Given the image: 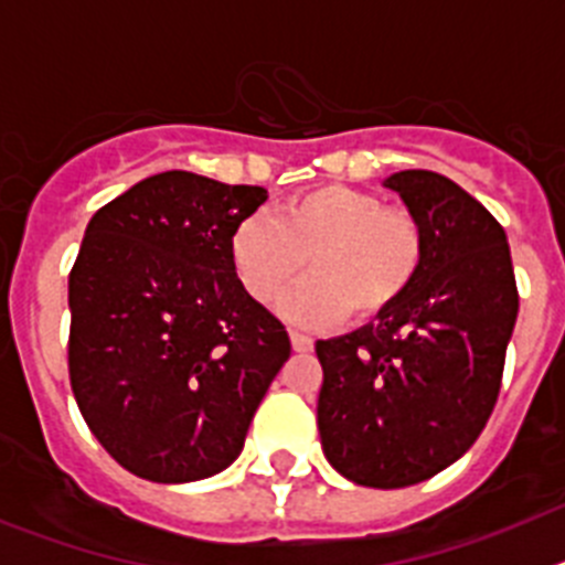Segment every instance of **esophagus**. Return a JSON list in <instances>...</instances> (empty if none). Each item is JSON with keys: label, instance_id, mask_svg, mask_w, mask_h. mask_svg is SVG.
<instances>
[{"label": "esophagus", "instance_id": "1", "mask_svg": "<svg viewBox=\"0 0 565 565\" xmlns=\"http://www.w3.org/2000/svg\"><path fill=\"white\" fill-rule=\"evenodd\" d=\"M288 337H291V348L297 353H311L313 351V339L306 337V333L291 331V333H288Z\"/></svg>", "mask_w": 565, "mask_h": 565}]
</instances>
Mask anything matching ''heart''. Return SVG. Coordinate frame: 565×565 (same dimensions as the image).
<instances>
[{"instance_id":"heart-1","label":"heart","mask_w":565,"mask_h":565,"mask_svg":"<svg viewBox=\"0 0 565 565\" xmlns=\"http://www.w3.org/2000/svg\"><path fill=\"white\" fill-rule=\"evenodd\" d=\"M228 257L243 291L257 302L277 297L308 259L313 274L282 294L279 313L294 326L322 328L348 313L353 322L391 313L422 274L427 237L407 209L328 183L288 198L277 217L239 221Z\"/></svg>"}]
</instances>
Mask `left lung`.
I'll return each mask as SVG.
<instances>
[{
	"instance_id": "left-lung-1",
	"label": "left lung",
	"mask_w": 565,
	"mask_h": 565,
	"mask_svg": "<svg viewBox=\"0 0 565 565\" xmlns=\"http://www.w3.org/2000/svg\"><path fill=\"white\" fill-rule=\"evenodd\" d=\"M384 186L422 223L427 257L391 313L317 342V424L339 476L398 489L450 467L487 427L518 286L507 232L458 183L404 169Z\"/></svg>"
}]
</instances>
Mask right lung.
Returning a JSON list of instances; mask_svg holds the SVG:
<instances>
[{"label": "right lung", "instance_id": "right-lung-1", "mask_svg": "<svg viewBox=\"0 0 565 565\" xmlns=\"http://www.w3.org/2000/svg\"><path fill=\"white\" fill-rule=\"evenodd\" d=\"M263 186L152 174L98 209L70 271V384L104 450L132 476L189 483L243 450L291 356L228 257Z\"/></svg>", "mask_w": 565, "mask_h": 565}]
</instances>
